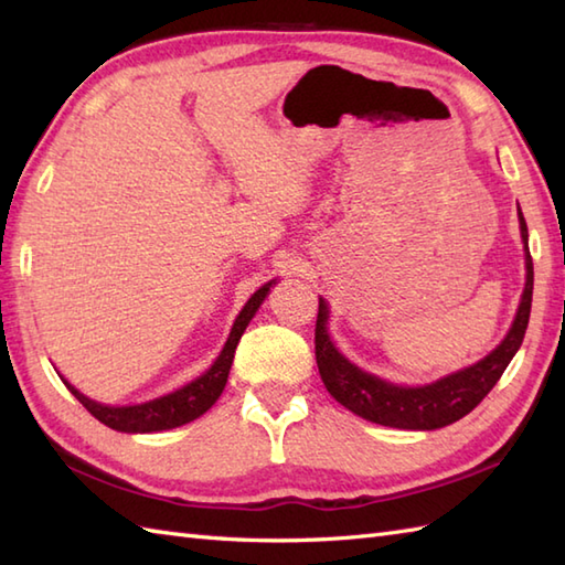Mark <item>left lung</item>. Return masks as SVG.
I'll list each match as a JSON object with an SVG mask.
<instances>
[{"mask_svg": "<svg viewBox=\"0 0 565 565\" xmlns=\"http://www.w3.org/2000/svg\"><path fill=\"white\" fill-rule=\"evenodd\" d=\"M520 235L524 245V291L520 298L518 313L505 338L476 364L456 369L419 386H403L381 379L371 371L356 366L347 359L330 334V303L320 296L318 322H316V359L320 379L328 393L347 411L383 427L398 429H439L468 415L481 403L490 388L500 381L512 356L518 354L530 326L532 291H534V264L530 255V233L522 209L518 203Z\"/></svg>", "mask_w": 565, "mask_h": 565, "instance_id": "1", "label": "left lung"}]
</instances>
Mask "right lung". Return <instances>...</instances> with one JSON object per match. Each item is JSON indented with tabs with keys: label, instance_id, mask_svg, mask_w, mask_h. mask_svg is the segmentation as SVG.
Here are the masks:
<instances>
[{
	"label": "right lung",
	"instance_id": "1",
	"mask_svg": "<svg viewBox=\"0 0 565 565\" xmlns=\"http://www.w3.org/2000/svg\"><path fill=\"white\" fill-rule=\"evenodd\" d=\"M279 279H271L249 296V301L239 310L231 334L223 344L221 354L215 356V362L203 371L201 376H196L194 381L184 383L182 388H177L172 393H164L160 398H152L146 403H134V405H106L99 401H92L89 395H84L79 388L72 386V383L60 374L65 386L70 388V393L87 407V411L104 423L106 427H111L116 431H126V435H152V431H162V429H174L182 427L191 419L201 417L209 407L221 398V393L227 383V374H231L233 366V356L237 350V342L243 338V332L247 330L249 320L255 318V313L259 310V306L264 303V298L269 296L271 286Z\"/></svg>",
	"mask_w": 565,
	"mask_h": 565
}]
</instances>
